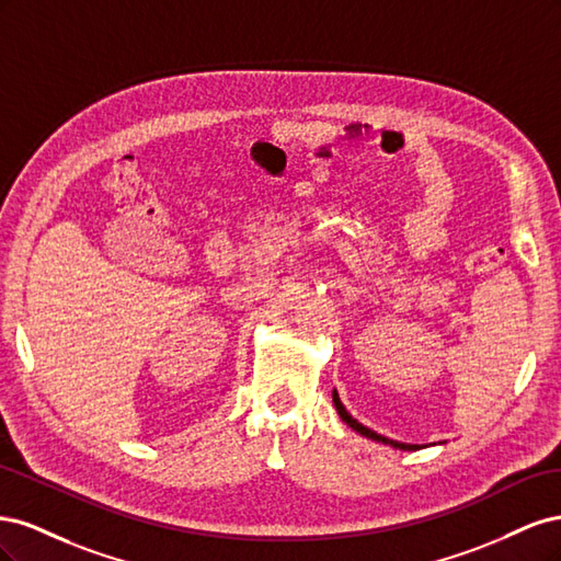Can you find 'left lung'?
I'll return each mask as SVG.
<instances>
[{
  "label": "left lung",
  "mask_w": 561,
  "mask_h": 561,
  "mask_svg": "<svg viewBox=\"0 0 561 561\" xmlns=\"http://www.w3.org/2000/svg\"><path fill=\"white\" fill-rule=\"evenodd\" d=\"M332 402H334V407H336V412H339V416H342V421L346 423V426H351L355 433H360L363 437H369V439H377V443H381V445H390V447H396V449H402V451H414V449H419V445H407V443H396V439H388V437H383V435H379V433H375V431H369L367 426H363V423H358V419H353L348 412H346V407L342 404V400H339V393L336 390H332Z\"/></svg>",
  "instance_id": "left-lung-1"
}]
</instances>
